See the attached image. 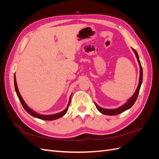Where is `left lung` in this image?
Segmentation results:
<instances>
[{"instance_id":"obj_1","label":"left lung","mask_w":159,"mask_h":159,"mask_svg":"<svg viewBox=\"0 0 159 159\" xmlns=\"http://www.w3.org/2000/svg\"><path fill=\"white\" fill-rule=\"evenodd\" d=\"M132 50L134 52V54H135V56L137 57V61H138L139 64V67H140V75H139V85L137 86V89L135 91V92H134V94L133 95L132 97L130 98L125 103L124 105H123L122 106L119 107L118 108H116V109H109L102 108V107H99V105H98L97 104H96L94 102L96 108L98 109V110L99 111V112H101V113L104 114V115H118L119 113H121L124 112L125 111H126V110L131 108L133 105V104L134 103V102H136V100L137 99L138 95H139V90H140L141 86V84H142V81H143V68H142V66H141V64L140 60H139V56H138V54H137V51L134 50V49H133V48H132Z\"/></svg>"}]
</instances>
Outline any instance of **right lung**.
I'll return each instance as SVG.
<instances>
[{
	"instance_id": "add662e5",
	"label": "right lung",
	"mask_w": 159,
	"mask_h": 159,
	"mask_svg": "<svg viewBox=\"0 0 159 159\" xmlns=\"http://www.w3.org/2000/svg\"><path fill=\"white\" fill-rule=\"evenodd\" d=\"M14 88H15L16 93L17 94V96H18L19 100H20V103L22 105L24 109H25L28 113H29L30 115H32V116H33L34 117H36V118L40 119H42V120H46V121H52V120H56L57 119H59V118H60L61 117H63L64 115L66 113V112L68 111L69 105H70V103L71 102V95H70L69 103H68V105H67L66 108L64 111H62L61 112H60L58 113H56V114H52V115H41V114H39V113H36V111H34L32 110V109H30L29 107H28V105H26V103H25V101H24V99H22V96H21L20 92H19L18 89L15 74H14Z\"/></svg>"
}]
</instances>
